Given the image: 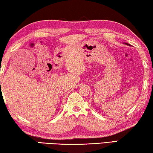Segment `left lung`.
<instances>
[{"instance_id":"1","label":"left lung","mask_w":153,"mask_h":153,"mask_svg":"<svg viewBox=\"0 0 153 153\" xmlns=\"http://www.w3.org/2000/svg\"><path fill=\"white\" fill-rule=\"evenodd\" d=\"M127 45H129V44H127Z\"/></svg>"}]
</instances>
